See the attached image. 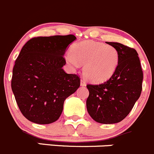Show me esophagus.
Instances as JSON below:
<instances>
[{
  "label": "esophagus",
  "mask_w": 154,
  "mask_h": 154,
  "mask_svg": "<svg viewBox=\"0 0 154 154\" xmlns=\"http://www.w3.org/2000/svg\"><path fill=\"white\" fill-rule=\"evenodd\" d=\"M80 85L82 86H86V80L84 79H81L80 80Z\"/></svg>",
  "instance_id": "34e87169"
}]
</instances>
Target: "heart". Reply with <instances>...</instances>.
Wrapping results in <instances>:
<instances>
[{
	"label": "heart",
	"instance_id": "b5f03b06",
	"mask_svg": "<svg viewBox=\"0 0 154 154\" xmlns=\"http://www.w3.org/2000/svg\"><path fill=\"white\" fill-rule=\"evenodd\" d=\"M72 53L65 56L66 62L72 68L84 65L83 74L88 80L101 82L110 78L118 67L120 53L115 47L104 43L85 41L77 43Z\"/></svg>",
	"mask_w": 154,
	"mask_h": 154
}]
</instances>
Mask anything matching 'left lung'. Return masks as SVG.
<instances>
[{
  "mask_svg": "<svg viewBox=\"0 0 154 154\" xmlns=\"http://www.w3.org/2000/svg\"><path fill=\"white\" fill-rule=\"evenodd\" d=\"M120 53L114 74L101 84H87L89 95L86 107L95 121L112 124L122 121L129 113L142 90L143 71L138 53L120 43L107 42Z\"/></svg>",
  "mask_w": 154,
  "mask_h": 154,
  "instance_id": "1",
  "label": "left lung"
}]
</instances>
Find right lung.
Returning a JSON list of instances; mask_svg holds the SVG:
<instances>
[{
  "label": "right lung",
  "mask_w": 154,
  "mask_h": 154,
  "mask_svg": "<svg viewBox=\"0 0 154 154\" xmlns=\"http://www.w3.org/2000/svg\"><path fill=\"white\" fill-rule=\"evenodd\" d=\"M75 39L72 34L33 37L21 50L13 67L11 87L19 110L30 121H56L65 100L80 87V77L62 69L66 48Z\"/></svg>",
  "instance_id": "1"
}]
</instances>
